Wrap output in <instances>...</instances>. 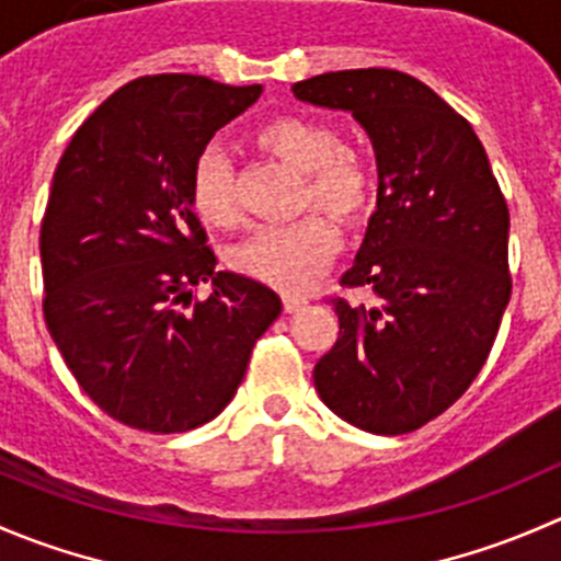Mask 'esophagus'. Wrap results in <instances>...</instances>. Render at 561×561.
Returning <instances> with one entry per match:
<instances>
[{
    "label": "esophagus",
    "mask_w": 561,
    "mask_h": 561,
    "mask_svg": "<svg viewBox=\"0 0 561 561\" xmlns=\"http://www.w3.org/2000/svg\"><path fill=\"white\" fill-rule=\"evenodd\" d=\"M282 304H285V312H298L301 307H307L309 298L296 296V293H285V296H282Z\"/></svg>",
    "instance_id": "1"
}]
</instances>
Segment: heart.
Here are the masks:
<instances>
[{"label":"heart","instance_id":"obj_1","mask_svg":"<svg viewBox=\"0 0 561 561\" xmlns=\"http://www.w3.org/2000/svg\"><path fill=\"white\" fill-rule=\"evenodd\" d=\"M254 144L293 171L304 173L301 208H320L344 225H355L375 203L371 162L353 146L342 144L336 124L307 113L274 116L254 129ZM190 203L211 228H233L239 222L236 168L219 146L197 154L190 175ZM342 252L336 225L322 214H307L290 225L260 228L241 241L230 263L244 276L298 293L312 287L333 257Z\"/></svg>","mask_w":561,"mask_h":561}]
</instances>
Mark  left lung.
I'll use <instances>...</instances> for the list:
<instances>
[{
	"label": "left lung",
	"instance_id": "left-lung-1",
	"mask_svg": "<svg viewBox=\"0 0 561 561\" xmlns=\"http://www.w3.org/2000/svg\"><path fill=\"white\" fill-rule=\"evenodd\" d=\"M298 100L350 111L380 171L377 211L331 298L336 344L314 364L328 410L371 434H407L472 386L511 301L505 195L467 118L417 78L386 67L293 83Z\"/></svg>",
	"mask_w": 561,
	"mask_h": 561
}]
</instances>
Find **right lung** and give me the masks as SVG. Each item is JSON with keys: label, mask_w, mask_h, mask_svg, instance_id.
I'll use <instances>...</instances> for the list:
<instances>
[{"label": "right lung", "mask_w": 561, "mask_h": 561, "mask_svg": "<svg viewBox=\"0 0 561 561\" xmlns=\"http://www.w3.org/2000/svg\"><path fill=\"white\" fill-rule=\"evenodd\" d=\"M263 87L144 76L72 135L39 228L43 314L83 393L124 426L190 432L239 390L282 312L271 287L217 268L190 203L197 154ZM201 280L213 296L194 298Z\"/></svg>", "instance_id": "right-lung-1"}]
</instances>
